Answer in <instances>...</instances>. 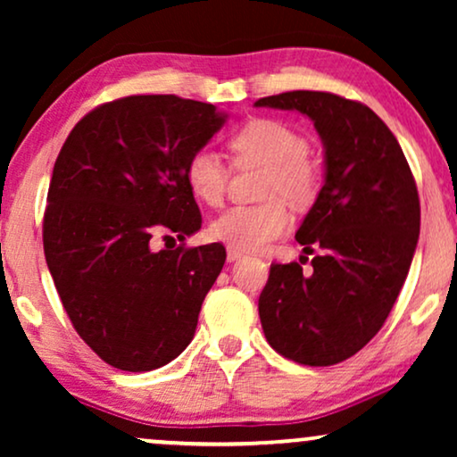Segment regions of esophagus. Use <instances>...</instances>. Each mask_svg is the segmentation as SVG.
<instances>
[{
  "label": "esophagus",
  "instance_id": "1",
  "mask_svg": "<svg viewBox=\"0 0 457 457\" xmlns=\"http://www.w3.org/2000/svg\"><path fill=\"white\" fill-rule=\"evenodd\" d=\"M243 255H245V253H243L241 249H235V247H228V249H227V260H228V262H237V260H241Z\"/></svg>",
  "mask_w": 457,
  "mask_h": 457
}]
</instances>
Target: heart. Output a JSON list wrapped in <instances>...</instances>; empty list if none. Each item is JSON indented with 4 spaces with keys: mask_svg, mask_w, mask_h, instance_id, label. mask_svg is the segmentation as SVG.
Instances as JSON below:
<instances>
[{
    "mask_svg": "<svg viewBox=\"0 0 457 457\" xmlns=\"http://www.w3.org/2000/svg\"><path fill=\"white\" fill-rule=\"evenodd\" d=\"M230 152L241 164L268 168L264 197L258 205H235L210 224L216 241L241 252L268 245L287 230L291 214L280 197L305 205L320 189V172L308 160L310 143L297 129L272 118H253L228 139ZM185 179L193 195L208 205H218L227 191V166L210 149H199L185 166Z\"/></svg>",
    "mask_w": 457,
    "mask_h": 457,
    "instance_id": "obj_1",
    "label": "heart"
}]
</instances>
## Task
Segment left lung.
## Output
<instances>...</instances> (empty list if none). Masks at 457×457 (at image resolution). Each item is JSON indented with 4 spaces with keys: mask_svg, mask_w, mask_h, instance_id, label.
<instances>
[{
    "mask_svg": "<svg viewBox=\"0 0 457 457\" xmlns=\"http://www.w3.org/2000/svg\"><path fill=\"white\" fill-rule=\"evenodd\" d=\"M258 108L312 118L324 145V185L295 239L312 258L272 264L258 310L272 349L297 364L333 366L383 327L420 235V199L389 127L360 102L324 91L262 97Z\"/></svg>",
    "mask_w": 457,
    "mask_h": 457,
    "instance_id": "obj_1",
    "label": "left lung"
}]
</instances>
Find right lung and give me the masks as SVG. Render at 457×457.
Listing matches in <instances>:
<instances>
[{
    "mask_svg": "<svg viewBox=\"0 0 457 457\" xmlns=\"http://www.w3.org/2000/svg\"><path fill=\"white\" fill-rule=\"evenodd\" d=\"M227 120L216 105L130 96L80 118L54 164L43 249L68 318L105 364L147 372L195 335L220 243L154 249L202 228L185 166ZM172 239V237H170Z\"/></svg>",
    "mask_w": 457,
    "mask_h": 457,
    "instance_id": "add662e5",
    "label": "right lung"
}]
</instances>
